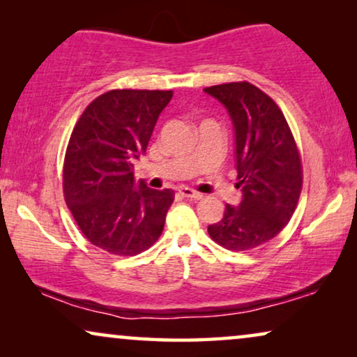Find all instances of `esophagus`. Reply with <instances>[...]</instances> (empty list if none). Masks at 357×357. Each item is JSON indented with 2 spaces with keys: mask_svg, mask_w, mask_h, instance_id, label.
<instances>
[{
  "mask_svg": "<svg viewBox=\"0 0 357 357\" xmlns=\"http://www.w3.org/2000/svg\"><path fill=\"white\" fill-rule=\"evenodd\" d=\"M178 193L182 195V197H185V198H192V199H202V198H203V195H202V193L195 192V190L188 188V187H182V188H178Z\"/></svg>",
  "mask_w": 357,
  "mask_h": 357,
  "instance_id": "34e87169",
  "label": "esophagus"
}]
</instances>
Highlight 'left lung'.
I'll list each match as a JSON object with an SVG mask.
<instances>
[{
  "mask_svg": "<svg viewBox=\"0 0 357 357\" xmlns=\"http://www.w3.org/2000/svg\"><path fill=\"white\" fill-rule=\"evenodd\" d=\"M204 92L226 107L236 139L238 206L226 204L211 238L229 250L263 245L289 222L302 190V165L289 125L271 97L250 82H229Z\"/></svg>",
  "mask_w": 357,
  "mask_h": 357,
  "instance_id": "1",
  "label": "left lung"
}]
</instances>
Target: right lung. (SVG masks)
Wrapping results in <instances>:
<instances>
[{
  "label": "right lung",
  "mask_w": 357,
  "mask_h": 357,
  "mask_svg": "<svg viewBox=\"0 0 357 357\" xmlns=\"http://www.w3.org/2000/svg\"><path fill=\"white\" fill-rule=\"evenodd\" d=\"M170 99L172 91H109L86 107L71 133L66 204L87 241L114 255H138L162 234L174 192L136 185L133 170Z\"/></svg>",
  "instance_id": "1"
}]
</instances>
